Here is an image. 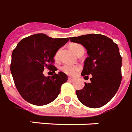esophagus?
<instances>
[{"instance_id": "esophagus-1", "label": "esophagus", "mask_w": 132, "mask_h": 132, "mask_svg": "<svg viewBox=\"0 0 132 132\" xmlns=\"http://www.w3.org/2000/svg\"><path fill=\"white\" fill-rule=\"evenodd\" d=\"M76 80V79L75 78H68V81L69 82H74Z\"/></svg>"}]
</instances>
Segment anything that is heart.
<instances>
[{
    "label": "heart",
    "instance_id": "b5f03b06",
    "mask_svg": "<svg viewBox=\"0 0 132 132\" xmlns=\"http://www.w3.org/2000/svg\"><path fill=\"white\" fill-rule=\"evenodd\" d=\"M71 50L74 52L76 54H78L80 50H84L83 46L80 44H73L70 46ZM60 52H61V50H59L55 54V59H59L60 56ZM61 70L66 74L69 75V76H75L77 73L80 70V67L78 66V65H69V64H65L61 67Z\"/></svg>",
    "mask_w": 132,
    "mask_h": 132
}]
</instances>
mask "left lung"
Returning a JSON list of instances; mask_svg holds the SVG:
<instances>
[{"label":"left lung","instance_id":"obj_1","mask_svg":"<svg viewBox=\"0 0 132 132\" xmlns=\"http://www.w3.org/2000/svg\"><path fill=\"white\" fill-rule=\"evenodd\" d=\"M69 39L87 50L88 56L84 61L81 75L85 80L91 76L90 82L76 90L77 97L87 107H102L115 95L121 82L122 59L117 44L100 34L84 35Z\"/></svg>","mask_w":132,"mask_h":132}]
</instances>
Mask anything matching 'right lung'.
Instances as JSON below:
<instances>
[{
	"instance_id": "right-lung-1",
	"label": "right lung",
	"mask_w": 132,
	"mask_h": 132,
	"mask_svg": "<svg viewBox=\"0 0 132 132\" xmlns=\"http://www.w3.org/2000/svg\"><path fill=\"white\" fill-rule=\"evenodd\" d=\"M68 41L69 38L53 39L38 33L21 40L13 50L11 74L17 90L26 102L44 106L57 97L67 76L62 71L55 73L54 56ZM45 68L55 74L46 77L43 73Z\"/></svg>"
}]
</instances>
